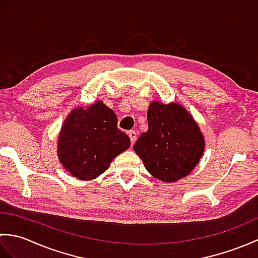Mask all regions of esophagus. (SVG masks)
<instances>
[{"label": "esophagus", "mask_w": 258, "mask_h": 258, "mask_svg": "<svg viewBox=\"0 0 258 258\" xmlns=\"http://www.w3.org/2000/svg\"><path fill=\"white\" fill-rule=\"evenodd\" d=\"M128 136H130V139H131V143L134 144L135 141H136V132H135V131H130Z\"/></svg>", "instance_id": "34e87169"}]
</instances>
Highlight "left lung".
Returning a JSON list of instances; mask_svg holds the SVG:
<instances>
[{"instance_id": "8db88e82", "label": "left lung", "mask_w": 258, "mask_h": 258, "mask_svg": "<svg viewBox=\"0 0 258 258\" xmlns=\"http://www.w3.org/2000/svg\"><path fill=\"white\" fill-rule=\"evenodd\" d=\"M147 122L149 130L133 147L147 171L163 182H175L188 175L205 147L193 117L179 104L153 102Z\"/></svg>"}]
</instances>
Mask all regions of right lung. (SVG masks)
I'll list each match as a JSON object with an SVG mask.
<instances>
[{"mask_svg": "<svg viewBox=\"0 0 258 258\" xmlns=\"http://www.w3.org/2000/svg\"><path fill=\"white\" fill-rule=\"evenodd\" d=\"M131 140L117 128V117L98 101L87 108H75L62 126L58 158L79 179L100 176L115 156L127 150Z\"/></svg>", "mask_w": 258, "mask_h": 258, "instance_id": "add662e5", "label": "right lung"}]
</instances>
